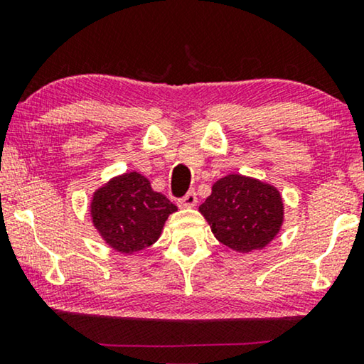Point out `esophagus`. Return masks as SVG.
I'll list each match as a JSON object with an SVG mask.
<instances>
[{"mask_svg": "<svg viewBox=\"0 0 364 364\" xmlns=\"http://www.w3.org/2000/svg\"><path fill=\"white\" fill-rule=\"evenodd\" d=\"M197 203V193L196 191H191L187 192L186 196H183L181 200H178V205L181 207H193Z\"/></svg>", "mask_w": 364, "mask_h": 364, "instance_id": "1", "label": "esophagus"}]
</instances>
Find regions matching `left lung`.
<instances>
[{"mask_svg": "<svg viewBox=\"0 0 364 364\" xmlns=\"http://www.w3.org/2000/svg\"><path fill=\"white\" fill-rule=\"evenodd\" d=\"M200 212L218 242L243 253L265 247L283 222L277 188L237 173L213 183Z\"/></svg>", "mask_w": 364, "mask_h": 364, "instance_id": "left-lung-1", "label": "left lung"}]
</instances>
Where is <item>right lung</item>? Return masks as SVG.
I'll return each mask as SVG.
<instances>
[{
	"mask_svg": "<svg viewBox=\"0 0 364 364\" xmlns=\"http://www.w3.org/2000/svg\"><path fill=\"white\" fill-rule=\"evenodd\" d=\"M177 207L162 193L154 192L151 182L131 172L99 188L92 198L94 225L117 252L134 253L152 245L162 225Z\"/></svg>",
	"mask_w": 364,
	"mask_h": 364,
	"instance_id": "add662e5",
	"label": "right lung"
}]
</instances>
